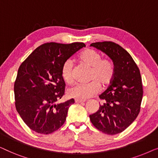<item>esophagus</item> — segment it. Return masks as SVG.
<instances>
[{
    "label": "esophagus",
    "mask_w": 158,
    "mask_h": 158,
    "mask_svg": "<svg viewBox=\"0 0 158 158\" xmlns=\"http://www.w3.org/2000/svg\"><path fill=\"white\" fill-rule=\"evenodd\" d=\"M85 100H81V99H75V103H83L85 102Z\"/></svg>",
    "instance_id": "34e87169"
}]
</instances>
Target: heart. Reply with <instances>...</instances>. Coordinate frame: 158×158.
<instances>
[{
  "label": "heart",
  "instance_id": "obj_1",
  "mask_svg": "<svg viewBox=\"0 0 158 158\" xmlns=\"http://www.w3.org/2000/svg\"><path fill=\"white\" fill-rule=\"evenodd\" d=\"M81 62L91 68L90 79L93 81L88 83H77L69 90V96L75 99L85 100L98 94L101 85L106 86L111 83L114 78V66L113 62L109 58H101L98 52L93 49H85L78 55ZM73 62L67 60L62 64L61 76L67 83H72L73 77Z\"/></svg>",
  "mask_w": 158,
  "mask_h": 158
}]
</instances>
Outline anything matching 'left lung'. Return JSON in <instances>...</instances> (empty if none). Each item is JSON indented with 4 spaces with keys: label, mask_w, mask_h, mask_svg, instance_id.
Segmentation results:
<instances>
[{
    "label": "left lung",
    "mask_w": 158,
    "mask_h": 158,
    "mask_svg": "<svg viewBox=\"0 0 158 158\" xmlns=\"http://www.w3.org/2000/svg\"><path fill=\"white\" fill-rule=\"evenodd\" d=\"M113 61L114 75L106 90L99 96L103 101L89 116L99 131L114 135L122 132L137 117L143 95L139 69L128 52L113 42L92 43Z\"/></svg>",
    "instance_id": "obj_1"
}]
</instances>
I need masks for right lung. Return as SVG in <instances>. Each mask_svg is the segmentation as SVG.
Masks as SVG:
<instances>
[{
	"label": "right lung",
	"mask_w": 158,
	"mask_h": 158,
	"mask_svg": "<svg viewBox=\"0 0 158 158\" xmlns=\"http://www.w3.org/2000/svg\"><path fill=\"white\" fill-rule=\"evenodd\" d=\"M85 47L83 42L44 43L21 63L14 83L15 105L31 130L48 135L63 125L75 101L57 103L65 88L61 68L67 60Z\"/></svg>",
	"instance_id": "obj_1"
}]
</instances>
